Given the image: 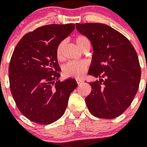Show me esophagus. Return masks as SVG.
I'll return each instance as SVG.
<instances>
[{
    "mask_svg": "<svg viewBox=\"0 0 147 147\" xmlns=\"http://www.w3.org/2000/svg\"><path fill=\"white\" fill-rule=\"evenodd\" d=\"M76 82H77V84H81V83L83 82V80H82V79H80V78H76Z\"/></svg>",
    "mask_w": 147,
    "mask_h": 147,
    "instance_id": "esophagus-1",
    "label": "esophagus"
}]
</instances>
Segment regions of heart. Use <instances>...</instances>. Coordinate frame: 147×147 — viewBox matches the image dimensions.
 Segmentation results:
<instances>
[{
	"mask_svg": "<svg viewBox=\"0 0 147 147\" xmlns=\"http://www.w3.org/2000/svg\"><path fill=\"white\" fill-rule=\"evenodd\" d=\"M76 45L81 50H82L83 48L85 47L86 45H90V40L84 35H79L75 39ZM65 42H61L58 45L57 48V58L58 60H62V51L64 49ZM87 69V63L84 61H74V62H70L64 66L63 68V73L64 74L68 76H81L85 72Z\"/></svg>",
	"mask_w": 147,
	"mask_h": 147,
	"instance_id": "1",
	"label": "heart"
}]
</instances>
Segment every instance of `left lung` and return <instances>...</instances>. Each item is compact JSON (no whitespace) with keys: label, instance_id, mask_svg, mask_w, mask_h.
Returning a JSON list of instances; mask_svg holds the SVG:
<instances>
[{"label":"left lung","instance_id":"8db88e82","mask_svg":"<svg viewBox=\"0 0 147 147\" xmlns=\"http://www.w3.org/2000/svg\"><path fill=\"white\" fill-rule=\"evenodd\" d=\"M93 48L88 74L99 80L90 82L91 93L85 98L96 117L111 119L121 115L134 99L141 80L137 53L124 35L102 23H76Z\"/></svg>","mask_w":147,"mask_h":147}]
</instances>
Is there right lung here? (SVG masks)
Here are the masks:
<instances>
[{"label": "right lung", "instance_id": "right-lung-1", "mask_svg": "<svg viewBox=\"0 0 147 147\" xmlns=\"http://www.w3.org/2000/svg\"><path fill=\"white\" fill-rule=\"evenodd\" d=\"M73 23L43 26L26 34L17 44L9 67L11 93L21 113L32 121L50 124L60 119L74 79L58 80L57 48L74 30Z\"/></svg>", "mask_w": 147, "mask_h": 147}]
</instances>
